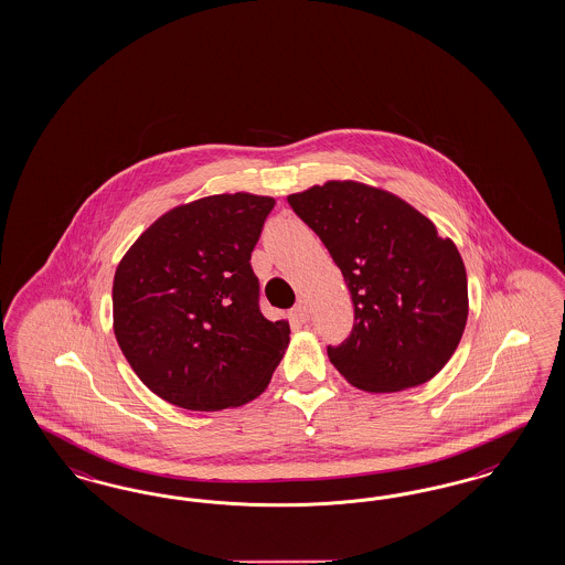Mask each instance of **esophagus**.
Listing matches in <instances>:
<instances>
[{
    "instance_id": "34e87169",
    "label": "esophagus",
    "mask_w": 565,
    "mask_h": 565,
    "mask_svg": "<svg viewBox=\"0 0 565 565\" xmlns=\"http://www.w3.org/2000/svg\"><path fill=\"white\" fill-rule=\"evenodd\" d=\"M290 319L294 323H298V326H302V323H307L308 319H310V312H308L307 302H298L296 307L290 310Z\"/></svg>"
}]
</instances>
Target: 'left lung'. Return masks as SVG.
<instances>
[{
	"mask_svg": "<svg viewBox=\"0 0 565 565\" xmlns=\"http://www.w3.org/2000/svg\"><path fill=\"white\" fill-rule=\"evenodd\" d=\"M288 203L326 244L352 296L354 327L327 348L343 379L385 394L437 375L468 319L456 244L399 196L352 180L296 192Z\"/></svg>",
	"mask_w": 565,
	"mask_h": 565,
	"instance_id": "8db88e82",
	"label": "left lung"
}]
</instances>
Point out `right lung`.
I'll use <instances>...</instances> for the list:
<instances>
[{
	"label": "right lung",
	"instance_id": "right-lung-1",
	"mask_svg": "<svg viewBox=\"0 0 565 565\" xmlns=\"http://www.w3.org/2000/svg\"><path fill=\"white\" fill-rule=\"evenodd\" d=\"M271 196L215 194L140 234L114 277V331L138 379L186 411L242 406L265 392L290 343L258 308L250 267Z\"/></svg>",
	"mask_w": 565,
	"mask_h": 565
}]
</instances>
